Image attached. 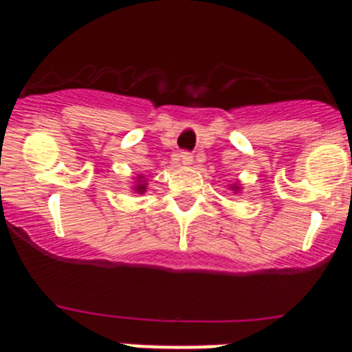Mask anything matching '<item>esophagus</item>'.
I'll return each instance as SVG.
<instances>
[{
    "label": "esophagus",
    "mask_w": 352,
    "mask_h": 352,
    "mask_svg": "<svg viewBox=\"0 0 352 352\" xmlns=\"http://www.w3.org/2000/svg\"><path fill=\"white\" fill-rule=\"evenodd\" d=\"M179 158H182L183 166H192V162H194V157H192V153H188V151H183V153L179 155Z\"/></svg>",
    "instance_id": "1"
}]
</instances>
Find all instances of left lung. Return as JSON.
I'll use <instances>...</instances> for the list:
<instances>
[{
  "instance_id": "8db88e82",
  "label": "left lung",
  "mask_w": 352,
  "mask_h": 352,
  "mask_svg": "<svg viewBox=\"0 0 352 352\" xmlns=\"http://www.w3.org/2000/svg\"><path fill=\"white\" fill-rule=\"evenodd\" d=\"M229 190H232V192H234V194H238V192H241V185H239L238 182L231 183V185H229Z\"/></svg>"
}]
</instances>
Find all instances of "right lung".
Masks as SVG:
<instances>
[{
    "mask_svg": "<svg viewBox=\"0 0 352 352\" xmlns=\"http://www.w3.org/2000/svg\"><path fill=\"white\" fill-rule=\"evenodd\" d=\"M146 186H148V182H146L144 176L141 174V176H138V178H135V182H133L132 190L135 192V194H144Z\"/></svg>",
    "mask_w": 352,
    "mask_h": 352,
    "instance_id": "add662e5",
    "label": "right lung"
}]
</instances>
